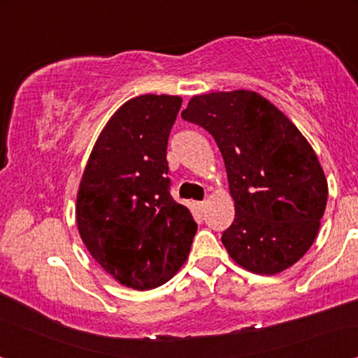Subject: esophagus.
Returning a JSON list of instances; mask_svg holds the SVG:
<instances>
[{"mask_svg": "<svg viewBox=\"0 0 358 358\" xmlns=\"http://www.w3.org/2000/svg\"><path fill=\"white\" fill-rule=\"evenodd\" d=\"M205 205H207V200H202V202H195V207H197L199 210H203Z\"/></svg>", "mask_w": 358, "mask_h": 358, "instance_id": "1", "label": "esophagus"}]
</instances>
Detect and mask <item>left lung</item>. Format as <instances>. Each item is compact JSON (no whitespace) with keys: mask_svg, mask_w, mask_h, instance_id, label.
I'll use <instances>...</instances> for the list:
<instances>
[{"mask_svg":"<svg viewBox=\"0 0 358 358\" xmlns=\"http://www.w3.org/2000/svg\"><path fill=\"white\" fill-rule=\"evenodd\" d=\"M180 115L222 151L236 212L222 243L233 261L261 275L300 261L327 202L324 171L301 131L266 97L244 90L194 96Z\"/></svg>","mask_w":358,"mask_h":358,"instance_id":"obj_1","label":"left lung"}]
</instances>
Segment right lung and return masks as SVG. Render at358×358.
Instances as JSON below:
<instances>
[{
	"mask_svg": "<svg viewBox=\"0 0 358 358\" xmlns=\"http://www.w3.org/2000/svg\"><path fill=\"white\" fill-rule=\"evenodd\" d=\"M182 99L145 94L127 101L101 131L76 199L80 236L122 285L151 290L182 267L197 231L171 197L168 138Z\"/></svg>",
	"mask_w": 358,
	"mask_h": 358,
	"instance_id": "add662e5",
	"label": "right lung"
}]
</instances>
